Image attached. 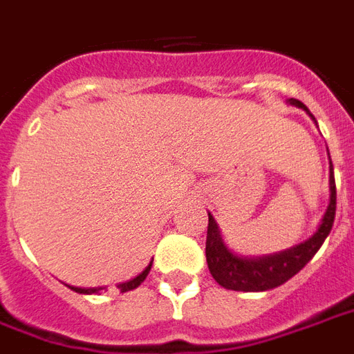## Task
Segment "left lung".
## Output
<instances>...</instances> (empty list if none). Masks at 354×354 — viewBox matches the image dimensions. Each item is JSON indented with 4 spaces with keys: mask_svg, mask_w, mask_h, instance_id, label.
<instances>
[{
    "mask_svg": "<svg viewBox=\"0 0 354 354\" xmlns=\"http://www.w3.org/2000/svg\"><path fill=\"white\" fill-rule=\"evenodd\" d=\"M290 105L303 109L317 125L316 118L303 105L299 100H288ZM328 151V149H327ZM328 205L325 208L319 225L312 236L303 242L295 243L292 248L282 249L277 253L262 254V257H243L236 254L227 248L214 216L208 212V231H207V264L210 275L216 282L227 290L234 292H266L277 288L286 281H290L295 273H299L312 257L319 251V248L333 229L334 214H336V183H334V169L330 157H328Z\"/></svg>",
    "mask_w": 354,
    "mask_h": 354,
    "instance_id": "obj_1",
    "label": "left lung"
}]
</instances>
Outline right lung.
I'll return each instance as SVG.
<instances>
[{
  "instance_id": "add662e5",
  "label": "right lung",
  "mask_w": 354,
  "mask_h": 354,
  "mask_svg": "<svg viewBox=\"0 0 354 354\" xmlns=\"http://www.w3.org/2000/svg\"><path fill=\"white\" fill-rule=\"evenodd\" d=\"M151 266H153V260H151V262H149V264L146 266V270L142 271L140 275H136V277H134V279H131V281L122 282V284H118V288H120V292H131V290L138 288L140 284L146 281L147 273L151 271ZM68 288L73 290V292H77V294H86V295H90V294H101V292L105 290V288H77V286H70V284H68Z\"/></svg>"
}]
</instances>
